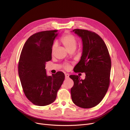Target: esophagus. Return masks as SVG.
<instances>
[{
    "label": "esophagus",
    "instance_id": "34e87169",
    "mask_svg": "<svg viewBox=\"0 0 130 130\" xmlns=\"http://www.w3.org/2000/svg\"><path fill=\"white\" fill-rule=\"evenodd\" d=\"M65 78L66 79H67V78H69V74H65Z\"/></svg>",
    "mask_w": 130,
    "mask_h": 130
}]
</instances>
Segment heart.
<instances>
[{
    "mask_svg": "<svg viewBox=\"0 0 130 130\" xmlns=\"http://www.w3.org/2000/svg\"><path fill=\"white\" fill-rule=\"evenodd\" d=\"M61 42L63 44L64 46L66 48L69 50L70 49L73 48H75L77 45V41L76 39L73 35H71V34H67L64 36L62 38H61ZM57 47V44L55 43L52 48V53L53 54L54 51H55L56 48ZM69 66L67 65L66 66V68H69Z\"/></svg>",
    "mask_w": 130,
    "mask_h": 130,
    "instance_id": "1",
    "label": "heart"
}]
</instances>
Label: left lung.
Segmentation results:
<instances>
[{"label": "left lung", "mask_w": 130, "mask_h": 130, "mask_svg": "<svg viewBox=\"0 0 130 130\" xmlns=\"http://www.w3.org/2000/svg\"><path fill=\"white\" fill-rule=\"evenodd\" d=\"M80 37L83 49L75 72L85 73V78L72 75L74 85L71 90L73 103L82 108H92L99 104L107 91L110 84L111 60L107 47L97 34L84 29H74Z\"/></svg>", "instance_id": "8db88e82"}]
</instances>
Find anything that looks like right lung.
Instances as JSON below:
<instances>
[{"label": "right lung", "instance_id": "obj_1", "mask_svg": "<svg viewBox=\"0 0 130 130\" xmlns=\"http://www.w3.org/2000/svg\"><path fill=\"white\" fill-rule=\"evenodd\" d=\"M57 30H47L33 34L27 40L20 54L18 74L24 92L32 103L46 106L56 100L65 75L58 72L48 76L47 61L52 59V48L58 36Z\"/></svg>", "mask_w": 130, "mask_h": 130}]
</instances>
